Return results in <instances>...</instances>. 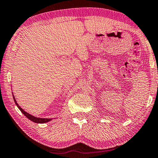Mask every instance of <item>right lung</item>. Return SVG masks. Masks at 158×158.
Returning <instances> with one entry per match:
<instances>
[{
	"label": "right lung",
	"instance_id": "obj_1",
	"mask_svg": "<svg viewBox=\"0 0 158 158\" xmlns=\"http://www.w3.org/2000/svg\"><path fill=\"white\" fill-rule=\"evenodd\" d=\"M14 101H15V103H16V106H18V108L19 109L21 110V111L22 112V113L24 114V115L27 116V117L29 118V119H30L31 121H32V122H36V123H46V122H49V121H51L52 119L51 118H37V117H35V116H31V114H28V113H27V112L26 111H23V110L21 109V108L18 105V103H16V99H15V98H14Z\"/></svg>",
	"mask_w": 158,
	"mask_h": 158
}]
</instances>
